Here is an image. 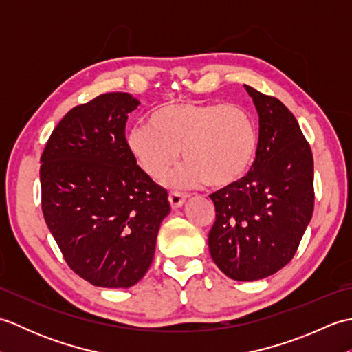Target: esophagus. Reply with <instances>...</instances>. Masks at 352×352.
Here are the masks:
<instances>
[{
    "label": "esophagus",
    "mask_w": 352,
    "mask_h": 352,
    "mask_svg": "<svg viewBox=\"0 0 352 352\" xmlns=\"http://www.w3.org/2000/svg\"><path fill=\"white\" fill-rule=\"evenodd\" d=\"M186 199H188V195H186V193H180V192H170L169 193V203H170L172 208L182 207L186 203Z\"/></svg>",
    "instance_id": "esophagus-1"
}]
</instances>
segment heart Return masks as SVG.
<instances>
[{
  "mask_svg": "<svg viewBox=\"0 0 352 352\" xmlns=\"http://www.w3.org/2000/svg\"><path fill=\"white\" fill-rule=\"evenodd\" d=\"M133 159L153 180L169 175L183 153L178 186L204 183L227 188L246 175L260 146L257 119L248 109L223 102H169L157 109L151 125L126 134Z\"/></svg>",
  "mask_w": 352,
  "mask_h": 352,
  "instance_id": "obj_1",
  "label": "heart"
}]
</instances>
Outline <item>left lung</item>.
Segmentation results:
<instances>
[{"label": "left lung", "instance_id": "1", "mask_svg": "<svg viewBox=\"0 0 352 352\" xmlns=\"http://www.w3.org/2000/svg\"><path fill=\"white\" fill-rule=\"evenodd\" d=\"M258 113L260 146L248 174L210 195L208 250L236 281H256L294 258L315 206L313 155L284 104L245 86Z\"/></svg>", "mask_w": 352, "mask_h": 352}]
</instances>
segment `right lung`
<instances>
[{
	"instance_id": "obj_1",
	"label": "right lung",
	"mask_w": 352,
	"mask_h": 352,
	"mask_svg": "<svg viewBox=\"0 0 352 352\" xmlns=\"http://www.w3.org/2000/svg\"><path fill=\"white\" fill-rule=\"evenodd\" d=\"M139 101L111 92L74 107L41 157L42 212L66 263L94 286L126 289L153 263L168 192L129 151L125 122Z\"/></svg>"
}]
</instances>
